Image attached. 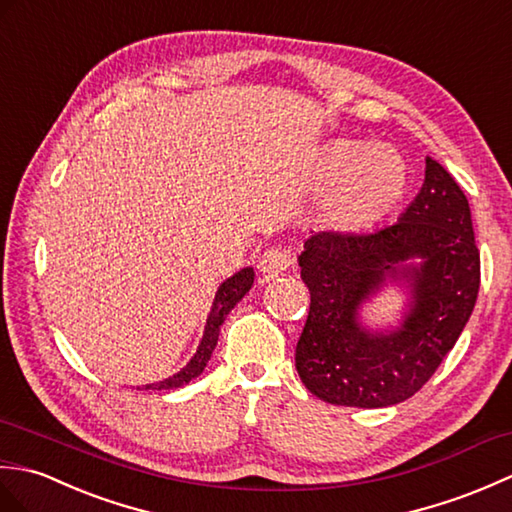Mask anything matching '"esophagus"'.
Here are the masks:
<instances>
[{
  "label": "esophagus",
  "mask_w": 512,
  "mask_h": 512,
  "mask_svg": "<svg viewBox=\"0 0 512 512\" xmlns=\"http://www.w3.org/2000/svg\"><path fill=\"white\" fill-rule=\"evenodd\" d=\"M291 263H293V258L287 252V249L271 247V249H267V252L260 254V258H258V271H260V274H265V276H278Z\"/></svg>",
  "instance_id": "34e87169"
}]
</instances>
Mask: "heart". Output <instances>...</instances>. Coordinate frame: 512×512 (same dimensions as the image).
I'll return each instance as SVG.
<instances>
[{"label": "heart", "instance_id": "b5f03b06", "mask_svg": "<svg viewBox=\"0 0 512 512\" xmlns=\"http://www.w3.org/2000/svg\"><path fill=\"white\" fill-rule=\"evenodd\" d=\"M315 181L324 188L320 217L337 232H361L379 223L407 188V168L388 146L339 138L315 160Z\"/></svg>", "mask_w": 512, "mask_h": 512}]
</instances>
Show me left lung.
Segmentation results:
<instances>
[{
	"instance_id": "left-lung-1",
	"label": "left lung",
	"mask_w": 512,
	"mask_h": 512,
	"mask_svg": "<svg viewBox=\"0 0 512 512\" xmlns=\"http://www.w3.org/2000/svg\"><path fill=\"white\" fill-rule=\"evenodd\" d=\"M420 255L424 265L399 270ZM311 304L295 346L306 390L331 405L388 407L414 396L458 342L480 291V249L458 181L425 160L401 221L374 232H317L298 258ZM413 280L415 306L390 336H368L356 309L385 277Z\"/></svg>"
}]
</instances>
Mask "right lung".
<instances>
[{
  "instance_id": "1",
  "label": "right lung",
  "mask_w": 512,
  "mask_h": 512,
  "mask_svg": "<svg viewBox=\"0 0 512 512\" xmlns=\"http://www.w3.org/2000/svg\"><path fill=\"white\" fill-rule=\"evenodd\" d=\"M252 285H254V269H249V267L241 269L232 278H227L223 285L219 287L217 298H214L212 311H210L208 324H206V333H203L197 355L188 361L186 368H181L177 374H173V377H168L160 383L146 385L144 390H149V388H153V390H175V388H181V385H186L190 379H195L197 374H201L203 368H206L210 355L214 352V346H217V342H219V328L227 317V313H230L236 306V302L241 300L249 289H252Z\"/></svg>"
}]
</instances>
